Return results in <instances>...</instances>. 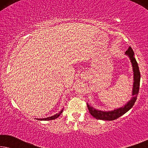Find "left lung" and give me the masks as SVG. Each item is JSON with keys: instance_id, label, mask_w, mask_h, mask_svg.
<instances>
[{"instance_id": "1", "label": "left lung", "mask_w": 148, "mask_h": 148, "mask_svg": "<svg viewBox=\"0 0 148 148\" xmlns=\"http://www.w3.org/2000/svg\"><path fill=\"white\" fill-rule=\"evenodd\" d=\"M125 54L128 56L130 60L131 65L133 67V89L132 94L130 100L127 102L126 104L123 105V106L119 107V108H115L112 110L104 111L98 110V109L94 108V107L90 106L88 103H87L89 112L94 118L96 119H100V120H106V121H113L115 119H118L125 114L127 112L130 110L134 105L135 101L137 100V94L139 93V84H140V72H139L138 64L136 61L135 58V54L131 46H129L128 50L125 52Z\"/></svg>"}]
</instances>
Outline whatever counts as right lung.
Listing matches in <instances>:
<instances>
[{"label": "right lung", "instance_id": "right-lung-1", "mask_svg": "<svg viewBox=\"0 0 148 148\" xmlns=\"http://www.w3.org/2000/svg\"><path fill=\"white\" fill-rule=\"evenodd\" d=\"M62 110H63V109H62V110H60L58 113H56V114H54L53 116H49V117H46V118H44V119H38V120H39V121H50V120H54V119H56V118H58V117L60 116V114L62 112Z\"/></svg>", "mask_w": 148, "mask_h": 148}]
</instances>
